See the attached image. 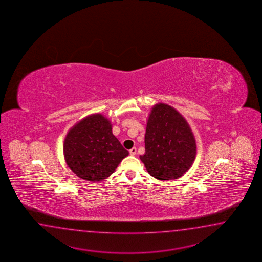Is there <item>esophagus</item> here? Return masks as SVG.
Listing matches in <instances>:
<instances>
[{
    "instance_id": "34e87169",
    "label": "esophagus",
    "mask_w": 262,
    "mask_h": 262,
    "mask_svg": "<svg viewBox=\"0 0 262 262\" xmlns=\"http://www.w3.org/2000/svg\"><path fill=\"white\" fill-rule=\"evenodd\" d=\"M129 154H131V155H136V154H137V148L133 147L132 149L129 150Z\"/></svg>"
}]
</instances>
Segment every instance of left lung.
Here are the masks:
<instances>
[{
	"label": "left lung",
	"mask_w": 262,
	"mask_h": 262,
	"mask_svg": "<svg viewBox=\"0 0 262 262\" xmlns=\"http://www.w3.org/2000/svg\"><path fill=\"white\" fill-rule=\"evenodd\" d=\"M196 156L194 136L186 119L164 103L154 105L147 122L145 154L140 155L146 169L158 180H174L190 169Z\"/></svg>",
	"instance_id": "8db88e82"
}]
</instances>
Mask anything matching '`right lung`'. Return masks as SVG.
Segmentation results:
<instances>
[{"mask_svg":"<svg viewBox=\"0 0 262 262\" xmlns=\"http://www.w3.org/2000/svg\"><path fill=\"white\" fill-rule=\"evenodd\" d=\"M63 152L72 172L90 181L107 179L129 154L113 135L110 120L100 113L89 115L70 129Z\"/></svg>","mask_w":262,"mask_h":262,"instance_id":"1","label":"right lung"}]
</instances>
